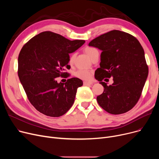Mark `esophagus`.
I'll return each instance as SVG.
<instances>
[{
  "label": "esophagus",
  "mask_w": 159,
  "mask_h": 159,
  "mask_svg": "<svg viewBox=\"0 0 159 159\" xmlns=\"http://www.w3.org/2000/svg\"><path fill=\"white\" fill-rule=\"evenodd\" d=\"M83 84H84V85H85V86H88V85L92 84V82H88V81H84V82H83Z\"/></svg>",
  "instance_id": "34e87169"
}]
</instances>
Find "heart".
Segmentation results:
<instances>
[{
  "label": "heart",
  "mask_w": 159,
  "mask_h": 159,
  "mask_svg": "<svg viewBox=\"0 0 159 159\" xmlns=\"http://www.w3.org/2000/svg\"><path fill=\"white\" fill-rule=\"evenodd\" d=\"M84 53L90 58H91L92 57L98 52L97 49H95V48L93 47H89L87 46L84 49ZM75 54L73 53L70 55V58H69V62L70 64H73L75 61ZM75 76L78 77L80 79L82 80H88L91 79V71L86 70H79L75 73Z\"/></svg>",
  "instance_id": "1"
}]
</instances>
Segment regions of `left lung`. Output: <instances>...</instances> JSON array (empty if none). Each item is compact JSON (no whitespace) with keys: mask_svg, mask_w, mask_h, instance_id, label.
I'll use <instances>...</instances> for the list:
<instances>
[{"mask_svg":"<svg viewBox=\"0 0 159 159\" xmlns=\"http://www.w3.org/2000/svg\"><path fill=\"white\" fill-rule=\"evenodd\" d=\"M89 46L102 51L100 68L95 72L104 86V92L97 97L99 106L113 115L126 113L139 101L148 75L143 47L135 37L119 30L98 36ZM110 77L114 83L107 86L102 80Z\"/></svg>","mask_w":159,"mask_h":159,"instance_id":"left-lung-1","label":"left lung"}]
</instances>
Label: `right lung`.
<instances>
[{
    "label": "right lung",
    "instance_id": "1",
    "mask_svg": "<svg viewBox=\"0 0 159 159\" xmlns=\"http://www.w3.org/2000/svg\"><path fill=\"white\" fill-rule=\"evenodd\" d=\"M84 40H70L52 31L42 32L21 49L18 58V75L30 103L45 115L58 117L72 106L77 88L83 82L71 78L58 83L69 69V54L84 44ZM68 76H67L66 78Z\"/></svg>",
    "mask_w": 159,
    "mask_h": 159
}]
</instances>
